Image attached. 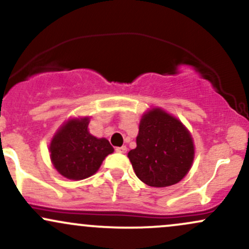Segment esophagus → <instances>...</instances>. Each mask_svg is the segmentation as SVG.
I'll use <instances>...</instances> for the list:
<instances>
[{
	"label": "esophagus",
	"instance_id": "obj_1",
	"mask_svg": "<svg viewBox=\"0 0 249 249\" xmlns=\"http://www.w3.org/2000/svg\"><path fill=\"white\" fill-rule=\"evenodd\" d=\"M116 151L118 152V154H125V152L127 151V147L126 146H118V147H116Z\"/></svg>",
	"mask_w": 249,
	"mask_h": 249
}]
</instances>
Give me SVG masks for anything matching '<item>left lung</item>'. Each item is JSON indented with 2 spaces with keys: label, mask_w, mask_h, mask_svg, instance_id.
<instances>
[{
  "label": "left lung",
  "mask_w": 249,
  "mask_h": 249,
  "mask_svg": "<svg viewBox=\"0 0 249 249\" xmlns=\"http://www.w3.org/2000/svg\"><path fill=\"white\" fill-rule=\"evenodd\" d=\"M127 156L142 182L150 187H169L189 171L194 160L193 138L179 120L154 108L142 118L137 147Z\"/></svg>",
  "instance_id": "left-lung-1"
}]
</instances>
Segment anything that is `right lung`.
<instances>
[{"mask_svg":"<svg viewBox=\"0 0 249 249\" xmlns=\"http://www.w3.org/2000/svg\"><path fill=\"white\" fill-rule=\"evenodd\" d=\"M87 127L89 118L68 120L49 146L52 162L66 178L79 181L92 176L113 152L107 139L95 138Z\"/></svg>","mask_w":249,"mask_h":249,"instance_id":"right-lung-1","label":"right lung"}]
</instances>
